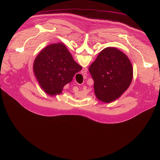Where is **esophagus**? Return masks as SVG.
Segmentation results:
<instances>
[{
  "mask_svg": "<svg viewBox=\"0 0 160 160\" xmlns=\"http://www.w3.org/2000/svg\"><path fill=\"white\" fill-rule=\"evenodd\" d=\"M87 68H83L82 70V73L83 74H85L87 73Z\"/></svg>",
  "mask_w": 160,
  "mask_h": 160,
  "instance_id": "obj_1",
  "label": "esophagus"
}]
</instances>
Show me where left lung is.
<instances>
[{
    "instance_id": "8db88e82",
    "label": "left lung",
    "mask_w": 160,
    "mask_h": 160,
    "mask_svg": "<svg viewBox=\"0 0 160 160\" xmlns=\"http://www.w3.org/2000/svg\"><path fill=\"white\" fill-rule=\"evenodd\" d=\"M88 70L94 82L95 95L104 103L118 99L129 87L133 78L130 59L122 51L112 47L101 51Z\"/></svg>"
}]
</instances>
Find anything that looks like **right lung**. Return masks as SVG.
Segmentation results:
<instances>
[{"label":"right lung","instance_id":"obj_1","mask_svg":"<svg viewBox=\"0 0 160 160\" xmlns=\"http://www.w3.org/2000/svg\"><path fill=\"white\" fill-rule=\"evenodd\" d=\"M33 69L41 88L54 96L62 93L64 86L72 81L82 67L75 61L65 45L59 42L43 49L34 61Z\"/></svg>","mask_w":160,"mask_h":160}]
</instances>
